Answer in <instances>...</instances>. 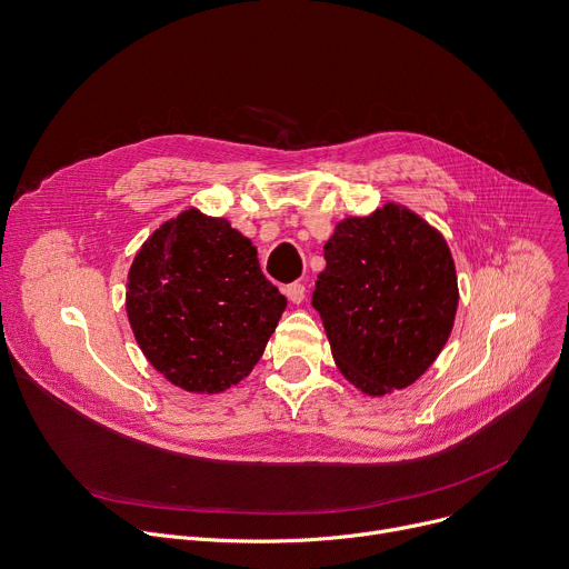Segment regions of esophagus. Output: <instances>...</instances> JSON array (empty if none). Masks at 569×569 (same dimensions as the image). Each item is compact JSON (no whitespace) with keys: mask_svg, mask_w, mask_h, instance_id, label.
<instances>
[{"mask_svg":"<svg viewBox=\"0 0 569 569\" xmlns=\"http://www.w3.org/2000/svg\"><path fill=\"white\" fill-rule=\"evenodd\" d=\"M286 297L292 301V303H301L303 297H306V286L303 283H290L286 286Z\"/></svg>","mask_w":569,"mask_h":569,"instance_id":"esophagus-1","label":"esophagus"}]
</instances>
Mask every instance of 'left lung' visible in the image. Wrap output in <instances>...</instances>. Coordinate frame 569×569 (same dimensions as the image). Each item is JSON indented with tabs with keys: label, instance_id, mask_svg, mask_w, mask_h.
I'll use <instances>...</instances> for the list:
<instances>
[{
	"label": "left lung",
	"instance_id": "obj_1",
	"mask_svg": "<svg viewBox=\"0 0 569 569\" xmlns=\"http://www.w3.org/2000/svg\"><path fill=\"white\" fill-rule=\"evenodd\" d=\"M312 306L340 371L369 396L419 380L450 338L459 290L446 238L387 202L323 246Z\"/></svg>",
	"mask_w": 569,
	"mask_h": 569
}]
</instances>
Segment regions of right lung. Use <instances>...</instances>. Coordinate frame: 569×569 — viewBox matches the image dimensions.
Listing matches in <instances>:
<instances>
[{"instance_id": "1", "label": "right lung", "mask_w": 569, "mask_h": 569, "mask_svg": "<svg viewBox=\"0 0 569 569\" xmlns=\"http://www.w3.org/2000/svg\"><path fill=\"white\" fill-rule=\"evenodd\" d=\"M126 310L159 373L187 391L218 393L254 369L286 297L261 272L250 238L187 209L137 252Z\"/></svg>"}]
</instances>
